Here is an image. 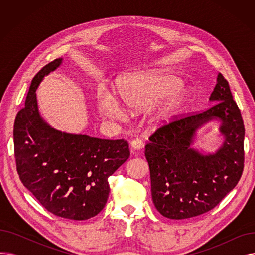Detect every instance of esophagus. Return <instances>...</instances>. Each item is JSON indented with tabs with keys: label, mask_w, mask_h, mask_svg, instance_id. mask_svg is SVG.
I'll return each mask as SVG.
<instances>
[{
	"label": "esophagus",
	"mask_w": 255,
	"mask_h": 255,
	"mask_svg": "<svg viewBox=\"0 0 255 255\" xmlns=\"http://www.w3.org/2000/svg\"><path fill=\"white\" fill-rule=\"evenodd\" d=\"M130 146H131V150L134 152V151H139L140 149H142L143 146V142L140 140V139H134L132 140L131 143H130Z\"/></svg>",
	"instance_id": "esophagus-1"
}]
</instances>
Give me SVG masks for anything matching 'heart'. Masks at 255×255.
<instances>
[{"label": "heart", "mask_w": 255, "mask_h": 255, "mask_svg": "<svg viewBox=\"0 0 255 255\" xmlns=\"http://www.w3.org/2000/svg\"><path fill=\"white\" fill-rule=\"evenodd\" d=\"M182 85L179 76L162 69L127 73L119 80L117 98L106 96L99 102V110L105 116L119 118L123 114L121 104L134 112L150 106L149 122L155 127L166 126L180 115L187 100L185 93L175 92Z\"/></svg>", "instance_id": "1"}]
</instances>
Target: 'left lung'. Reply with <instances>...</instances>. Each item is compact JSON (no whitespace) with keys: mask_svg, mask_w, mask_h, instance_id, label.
Listing matches in <instances>:
<instances>
[{"mask_svg":"<svg viewBox=\"0 0 255 255\" xmlns=\"http://www.w3.org/2000/svg\"><path fill=\"white\" fill-rule=\"evenodd\" d=\"M209 100L214 103L210 109L162 126L145 144L152 199L166 218L181 220L212 210L242 176L244 123L221 73ZM215 119L221 122L222 145L214 153L194 148L198 129Z\"/></svg>","mask_w":255,"mask_h":255,"instance_id":"obj_1","label":"left lung"}]
</instances>
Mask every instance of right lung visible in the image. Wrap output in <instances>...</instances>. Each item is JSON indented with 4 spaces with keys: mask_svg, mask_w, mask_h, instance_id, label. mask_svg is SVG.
Listing matches in <instances>:
<instances>
[{
    "mask_svg": "<svg viewBox=\"0 0 255 255\" xmlns=\"http://www.w3.org/2000/svg\"><path fill=\"white\" fill-rule=\"evenodd\" d=\"M56 59L32 80L24 107L13 129L16 168L26 189L48 212L71 220H87L104 208L110 194L109 177L130 156L128 142L51 127L38 110L36 90L44 76L57 70Z\"/></svg>",
    "mask_w": 255,
    "mask_h": 255,
    "instance_id": "obj_1",
    "label": "right lung"
}]
</instances>
